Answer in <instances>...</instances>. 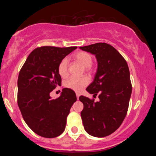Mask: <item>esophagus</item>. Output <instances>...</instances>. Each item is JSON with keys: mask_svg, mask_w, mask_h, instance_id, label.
Segmentation results:
<instances>
[{"mask_svg": "<svg viewBox=\"0 0 156 156\" xmlns=\"http://www.w3.org/2000/svg\"><path fill=\"white\" fill-rule=\"evenodd\" d=\"M76 97H77V99L78 100V98H79V94H78V93H76Z\"/></svg>", "mask_w": 156, "mask_h": 156, "instance_id": "34e87169", "label": "esophagus"}]
</instances>
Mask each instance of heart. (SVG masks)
<instances>
[{"mask_svg":"<svg viewBox=\"0 0 156 156\" xmlns=\"http://www.w3.org/2000/svg\"><path fill=\"white\" fill-rule=\"evenodd\" d=\"M75 59L80 62L82 65L85 67V70L87 72L92 71V56L89 53L84 51H80L76 53L74 55ZM68 65L69 62L67 58H64L61 60L58 65V72L61 76H67L68 75ZM89 83V78L86 76L83 77H75L72 76L69 78L64 83V86L68 89H70L76 92H80L84 87H87Z\"/></svg>","mask_w":156,"mask_h":156,"instance_id":"1","label":"heart"}]
</instances>
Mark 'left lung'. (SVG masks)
I'll return each instance as SVG.
<instances>
[{
	"label": "left lung",
	"instance_id": "8db88e82",
	"mask_svg": "<svg viewBox=\"0 0 156 156\" xmlns=\"http://www.w3.org/2000/svg\"><path fill=\"white\" fill-rule=\"evenodd\" d=\"M95 55L98 70L87 91L99 101L80 96L84 129L89 135L105 137L119 128L128 112L132 85L126 61L111 44L99 42L80 47Z\"/></svg>",
	"mask_w": 156,
	"mask_h": 156
}]
</instances>
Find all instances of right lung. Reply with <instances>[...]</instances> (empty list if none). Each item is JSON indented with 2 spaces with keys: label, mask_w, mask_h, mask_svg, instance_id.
<instances>
[{
  "label": "right lung",
  "mask_w": 156,
  "mask_h": 156,
  "mask_svg": "<svg viewBox=\"0 0 156 156\" xmlns=\"http://www.w3.org/2000/svg\"><path fill=\"white\" fill-rule=\"evenodd\" d=\"M76 48H37L20 71L17 104L26 124L40 136L57 137L65 129L68 114L77 101L76 93L64 88L55 100L51 99L50 93L62 83L58 72L61 60Z\"/></svg>",
  "instance_id": "1"
}]
</instances>
